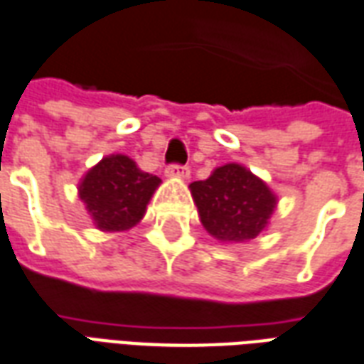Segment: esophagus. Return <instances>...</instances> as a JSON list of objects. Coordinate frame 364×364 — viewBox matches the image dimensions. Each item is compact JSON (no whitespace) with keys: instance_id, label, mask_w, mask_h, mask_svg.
<instances>
[{"instance_id":"obj_1","label":"esophagus","mask_w":364,"mask_h":364,"mask_svg":"<svg viewBox=\"0 0 364 364\" xmlns=\"http://www.w3.org/2000/svg\"><path fill=\"white\" fill-rule=\"evenodd\" d=\"M166 175L168 177H177V179H187L189 177V168L187 166H168L166 168Z\"/></svg>"}]
</instances>
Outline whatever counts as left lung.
<instances>
[{
  "label": "left lung",
  "instance_id": "1",
  "mask_svg": "<svg viewBox=\"0 0 364 364\" xmlns=\"http://www.w3.org/2000/svg\"><path fill=\"white\" fill-rule=\"evenodd\" d=\"M204 230L220 243H247L264 233L278 195L241 164L220 166L189 185Z\"/></svg>",
  "mask_w": 364,
  "mask_h": 364
}]
</instances>
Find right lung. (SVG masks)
<instances>
[{
	"mask_svg": "<svg viewBox=\"0 0 364 364\" xmlns=\"http://www.w3.org/2000/svg\"><path fill=\"white\" fill-rule=\"evenodd\" d=\"M160 183V177L142 171L129 156L109 154L80 179L79 198L96 230L127 231L144 218Z\"/></svg>",
	"mask_w": 364,
	"mask_h": 364,
	"instance_id": "right-lung-1",
	"label": "right lung"
}]
</instances>
